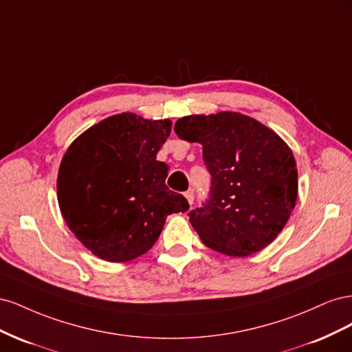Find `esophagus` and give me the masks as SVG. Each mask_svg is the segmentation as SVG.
<instances>
[{
    "label": "esophagus",
    "mask_w": 352,
    "mask_h": 352,
    "mask_svg": "<svg viewBox=\"0 0 352 352\" xmlns=\"http://www.w3.org/2000/svg\"><path fill=\"white\" fill-rule=\"evenodd\" d=\"M185 198L189 202V206H192V202H194V190L189 189L188 192H185Z\"/></svg>",
    "instance_id": "34e87169"
}]
</instances>
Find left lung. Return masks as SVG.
Listing matches in <instances>:
<instances>
[{"instance_id":"obj_1","label":"left lung","mask_w":352,"mask_h":352,"mask_svg":"<svg viewBox=\"0 0 352 352\" xmlns=\"http://www.w3.org/2000/svg\"><path fill=\"white\" fill-rule=\"evenodd\" d=\"M175 132L202 145L211 175L206 204L189 212L201 241L230 257H248L272 243L298 197L296 162L287 144L235 111L182 117Z\"/></svg>"}]
</instances>
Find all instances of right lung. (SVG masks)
I'll list each match as a JSON object with an SVG mask.
<instances>
[{
  "label": "right lung",
  "mask_w": 352,
  "mask_h": 352,
  "mask_svg": "<svg viewBox=\"0 0 352 352\" xmlns=\"http://www.w3.org/2000/svg\"><path fill=\"white\" fill-rule=\"evenodd\" d=\"M170 132L168 119L114 114L79 135L63 155L61 216L101 260L140 257L155 243L168 214L189 208L185 197L166 186L168 167L157 160Z\"/></svg>",
  "instance_id": "obj_1"
}]
</instances>
